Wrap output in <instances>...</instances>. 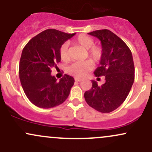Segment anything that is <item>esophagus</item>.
Returning a JSON list of instances; mask_svg holds the SVG:
<instances>
[{
  "label": "esophagus",
  "instance_id": "esophagus-1",
  "mask_svg": "<svg viewBox=\"0 0 152 152\" xmlns=\"http://www.w3.org/2000/svg\"><path fill=\"white\" fill-rule=\"evenodd\" d=\"M75 81H77V82H80L82 80V78H78V77H75Z\"/></svg>",
  "mask_w": 152,
  "mask_h": 152
}]
</instances>
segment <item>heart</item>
<instances>
[{"label":"heart","instance_id":"1","mask_svg":"<svg viewBox=\"0 0 152 152\" xmlns=\"http://www.w3.org/2000/svg\"><path fill=\"white\" fill-rule=\"evenodd\" d=\"M76 43L87 49L88 56L94 61H99L102 56V48L98 45H94V39L85 34H81L75 40ZM59 54L61 60L67 61L69 59V44L64 43L59 48ZM93 64L90 61L73 63L67 68V72L76 77H83L93 69Z\"/></svg>","mask_w":152,"mask_h":152}]
</instances>
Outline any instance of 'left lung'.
Masks as SVG:
<instances>
[{
  "mask_svg": "<svg viewBox=\"0 0 152 152\" xmlns=\"http://www.w3.org/2000/svg\"><path fill=\"white\" fill-rule=\"evenodd\" d=\"M88 34L98 38L102 46L100 66L95 71L96 77L104 76L106 82L101 86L92 81V87L84 93L91 107L102 113L114 111L123 104L134 81V64L127 45L116 34L107 29Z\"/></svg>",
  "mask_w": 152,
  "mask_h": 152,
  "instance_id": "obj_1",
  "label": "left lung"
}]
</instances>
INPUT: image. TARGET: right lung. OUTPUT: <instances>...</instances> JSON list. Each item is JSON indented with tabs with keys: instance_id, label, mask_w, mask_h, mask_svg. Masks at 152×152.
I'll list each match as a JSON object with an SVG mask.
<instances>
[{
	"instance_id": "add662e5",
	"label": "right lung",
	"mask_w": 152,
	"mask_h": 152,
	"mask_svg": "<svg viewBox=\"0 0 152 152\" xmlns=\"http://www.w3.org/2000/svg\"><path fill=\"white\" fill-rule=\"evenodd\" d=\"M76 34L47 29L31 38L23 49L19 64V78L25 94L38 107L50 109L66 100L74 83L65 74L57 81L51 69L61 61L59 48Z\"/></svg>"
}]
</instances>
